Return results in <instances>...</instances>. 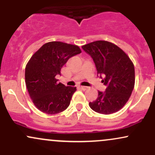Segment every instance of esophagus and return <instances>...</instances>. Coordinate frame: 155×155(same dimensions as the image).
I'll return each mask as SVG.
<instances>
[{
	"instance_id": "esophagus-1",
	"label": "esophagus",
	"mask_w": 155,
	"mask_h": 155,
	"mask_svg": "<svg viewBox=\"0 0 155 155\" xmlns=\"http://www.w3.org/2000/svg\"><path fill=\"white\" fill-rule=\"evenodd\" d=\"M79 87L81 88L82 90H86L88 89V87H86V86H80Z\"/></svg>"
}]
</instances>
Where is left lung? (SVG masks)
Returning <instances> with one entry per match:
<instances>
[{
    "label": "left lung",
    "mask_w": 155,
    "mask_h": 155,
    "mask_svg": "<svg viewBox=\"0 0 155 155\" xmlns=\"http://www.w3.org/2000/svg\"><path fill=\"white\" fill-rule=\"evenodd\" d=\"M81 47L93 59L97 74L105 76L102 83L106 86V91H98L97 99L89 106L103 114L118 111L128 101L134 88L133 62L122 49L106 41H96Z\"/></svg>",
    "instance_id": "obj_1"
}]
</instances>
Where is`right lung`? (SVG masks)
Returning <instances> with one entry per match:
<instances>
[{
	"label": "right lung",
	"instance_id": "add662e5",
	"mask_svg": "<svg viewBox=\"0 0 155 155\" xmlns=\"http://www.w3.org/2000/svg\"><path fill=\"white\" fill-rule=\"evenodd\" d=\"M81 52L76 45L51 41L31 57L25 67V84L32 101L41 111L55 114L68 107L76 87L58 83L56 76L69 58Z\"/></svg>",
	"mask_w": 155,
	"mask_h": 155
}]
</instances>
